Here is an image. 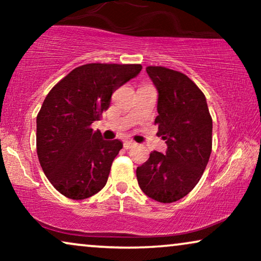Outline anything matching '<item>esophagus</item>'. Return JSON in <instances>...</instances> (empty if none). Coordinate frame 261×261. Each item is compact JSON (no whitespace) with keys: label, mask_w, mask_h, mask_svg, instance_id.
I'll return each instance as SVG.
<instances>
[{"label":"esophagus","mask_w":261,"mask_h":261,"mask_svg":"<svg viewBox=\"0 0 261 261\" xmlns=\"http://www.w3.org/2000/svg\"><path fill=\"white\" fill-rule=\"evenodd\" d=\"M137 144H135L134 141H124L123 142V147L126 148V149H129V148H132L133 147V146H135Z\"/></svg>","instance_id":"obj_1"}]
</instances>
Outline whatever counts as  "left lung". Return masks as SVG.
<instances>
[{
    "label": "left lung",
    "instance_id": "obj_1",
    "mask_svg": "<svg viewBox=\"0 0 261 261\" xmlns=\"http://www.w3.org/2000/svg\"><path fill=\"white\" fill-rule=\"evenodd\" d=\"M158 90V137L165 154L153 151L137 169L139 187L160 203H172L196 187L209 162L213 120L205 96L187 74L163 66L146 67Z\"/></svg>",
    "mask_w": 261,
    "mask_h": 261
}]
</instances>
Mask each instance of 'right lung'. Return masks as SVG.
Wrapping results in <instances>:
<instances>
[{
	"label": "right lung",
	"mask_w": 261,
	"mask_h": 261,
	"mask_svg": "<svg viewBox=\"0 0 261 261\" xmlns=\"http://www.w3.org/2000/svg\"><path fill=\"white\" fill-rule=\"evenodd\" d=\"M140 64H85L51 89L37 116V153L60 194L84 199L105 188L120 140L90 127L109 108L113 92L138 76Z\"/></svg>",
	"instance_id": "add662e5"
}]
</instances>
